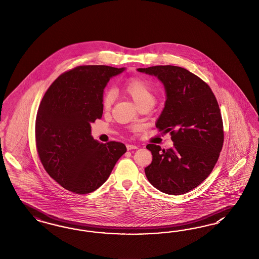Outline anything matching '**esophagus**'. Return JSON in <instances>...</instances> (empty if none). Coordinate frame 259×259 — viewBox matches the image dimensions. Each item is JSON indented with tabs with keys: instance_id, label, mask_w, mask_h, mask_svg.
Masks as SVG:
<instances>
[{
	"instance_id": "obj_1",
	"label": "esophagus",
	"mask_w": 259,
	"mask_h": 259,
	"mask_svg": "<svg viewBox=\"0 0 259 259\" xmlns=\"http://www.w3.org/2000/svg\"><path fill=\"white\" fill-rule=\"evenodd\" d=\"M126 148H127V150H132V149H137L138 146L135 145H126Z\"/></svg>"
}]
</instances>
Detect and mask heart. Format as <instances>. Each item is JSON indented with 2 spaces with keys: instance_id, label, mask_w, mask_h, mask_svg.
I'll return each mask as SVG.
<instances>
[{
  "instance_id": "obj_1",
  "label": "heart",
  "mask_w": 259,
  "mask_h": 259,
  "mask_svg": "<svg viewBox=\"0 0 259 259\" xmlns=\"http://www.w3.org/2000/svg\"><path fill=\"white\" fill-rule=\"evenodd\" d=\"M121 91L130 96L139 106L152 107L156 102V91L147 80L140 77H131L121 85ZM114 92L112 90L105 91L102 96V107L104 110H110L114 103Z\"/></svg>"
}]
</instances>
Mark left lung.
<instances>
[{
    "mask_svg": "<svg viewBox=\"0 0 259 259\" xmlns=\"http://www.w3.org/2000/svg\"><path fill=\"white\" fill-rule=\"evenodd\" d=\"M138 71L157 76L166 89L157 129L169 132V149L149 144L152 162L145 168L151 185L168 195L186 194L202 183L217 163L224 125L217 99L203 80L183 67L156 65Z\"/></svg>",
    "mask_w": 259,
    "mask_h": 259,
    "instance_id": "left-lung-1",
    "label": "left lung"
}]
</instances>
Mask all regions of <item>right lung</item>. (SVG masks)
Segmentation results:
<instances>
[{
  "mask_svg": "<svg viewBox=\"0 0 259 259\" xmlns=\"http://www.w3.org/2000/svg\"><path fill=\"white\" fill-rule=\"evenodd\" d=\"M124 68L81 65L60 75L44 94L35 119V145L47 174L73 194L84 195L108 179L126 152L122 143H98L91 123L103 114L104 88Z\"/></svg>",
  "mask_w": 259,
  "mask_h": 259,
  "instance_id": "right-lung-1",
  "label": "right lung"
}]
</instances>
